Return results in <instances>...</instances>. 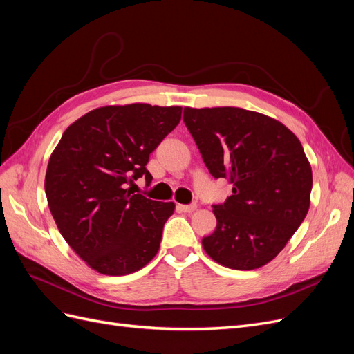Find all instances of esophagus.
<instances>
[{
    "mask_svg": "<svg viewBox=\"0 0 354 354\" xmlns=\"http://www.w3.org/2000/svg\"><path fill=\"white\" fill-rule=\"evenodd\" d=\"M177 208L183 212H192L196 209V203H189V205H177Z\"/></svg>",
    "mask_w": 354,
    "mask_h": 354,
    "instance_id": "34e87169",
    "label": "esophagus"
}]
</instances>
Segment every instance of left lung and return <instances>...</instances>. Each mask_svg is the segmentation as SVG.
I'll list each match as a JSON object with an SVG mask.
<instances>
[{
    "label": "left lung",
    "instance_id": "8db88e82",
    "mask_svg": "<svg viewBox=\"0 0 354 354\" xmlns=\"http://www.w3.org/2000/svg\"><path fill=\"white\" fill-rule=\"evenodd\" d=\"M183 121L209 174L233 186L212 205L217 227L203 250L229 269H259L307 216L313 177L301 143L279 121L241 108H185Z\"/></svg>",
    "mask_w": 354,
    "mask_h": 354
}]
</instances>
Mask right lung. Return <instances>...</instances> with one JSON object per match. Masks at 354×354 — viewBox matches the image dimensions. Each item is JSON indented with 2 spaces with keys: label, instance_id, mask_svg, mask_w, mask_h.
I'll list each match as a JSON object with an SVG mask.
<instances>
[{
  "label": "right lung",
  "instance_id": "obj_1",
  "mask_svg": "<svg viewBox=\"0 0 354 354\" xmlns=\"http://www.w3.org/2000/svg\"><path fill=\"white\" fill-rule=\"evenodd\" d=\"M181 120L180 106H106L81 116L51 153L46 195L71 248L102 274L140 270L156 255L173 202L134 194L149 156Z\"/></svg>",
  "mask_w": 354,
  "mask_h": 354
}]
</instances>
